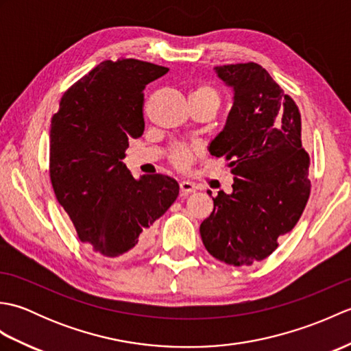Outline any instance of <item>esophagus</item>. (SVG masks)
I'll list each match as a JSON object with an SVG mask.
<instances>
[{"label": "esophagus", "instance_id": "obj_1", "mask_svg": "<svg viewBox=\"0 0 351 351\" xmlns=\"http://www.w3.org/2000/svg\"><path fill=\"white\" fill-rule=\"evenodd\" d=\"M180 189H181V195L182 196H187V195H190V193H193V191L196 190L195 185H193L189 181H181L180 182Z\"/></svg>", "mask_w": 351, "mask_h": 351}]
</instances>
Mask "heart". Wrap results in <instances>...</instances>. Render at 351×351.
I'll return each mask as SVG.
<instances>
[{"mask_svg": "<svg viewBox=\"0 0 351 351\" xmlns=\"http://www.w3.org/2000/svg\"><path fill=\"white\" fill-rule=\"evenodd\" d=\"M191 95H206V96H213L219 101V95L210 86H199L195 88V92ZM200 147L199 145H184V143H178L170 151V160L175 164L176 167L185 169L191 162V160L199 154Z\"/></svg>", "mask_w": 351, "mask_h": 351, "instance_id": "heart-1", "label": "heart"}]
</instances>
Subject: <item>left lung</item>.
Instances as JSON below:
<instances>
[{
    "mask_svg": "<svg viewBox=\"0 0 351 351\" xmlns=\"http://www.w3.org/2000/svg\"><path fill=\"white\" fill-rule=\"evenodd\" d=\"M214 71L234 96L208 151L226 158L234 184L230 195L219 191L213 197L200 237L221 263L250 265L271 255L299 221L311 193L309 155L302 147L299 108L263 66L238 63Z\"/></svg>",
    "mask_w": 351,
    "mask_h": 351,
    "instance_id": "obj_1",
    "label": "left lung"
}]
</instances>
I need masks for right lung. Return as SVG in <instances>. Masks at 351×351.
<instances>
[{
	"label": "right lung",
	"instance_id": "1",
	"mask_svg": "<svg viewBox=\"0 0 351 351\" xmlns=\"http://www.w3.org/2000/svg\"><path fill=\"white\" fill-rule=\"evenodd\" d=\"M164 66L106 60L63 95L51 119L49 175L78 238L99 255L130 259L147 247L152 226L180 195L166 175L136 180L122 160L143 134V90Z\"/></svg>",
	"mask_w": 351,
	"mask_h": 351
}]
</instances>
